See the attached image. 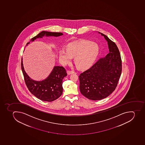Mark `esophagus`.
<instances>
[{
	"label": "esophagus",
	"instance_id": "esophagus-1",
	"mask_svg": "<svg viewBox=\"0 0 145 145\" xmlns=\"http://www.w3.org/2000/svg\"><path fill=\"white\" fill-rule=\"evenodd\" d=\"M67 73L68 75H70V74L74 73V72L73 71H71V70H68L67 71Z\"/></svg>",
	"mask_w": 145,
	"mask_h": 145
}]
</instances>
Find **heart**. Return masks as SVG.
I'll return each mask as SVG.
<instances>
[{
  "instance_id": "b5f03b06",
  "label": "heart",
  "mask_w": 145,
  "mask_h": 145,
  "mask_svg": "<svg viewBox=\"0 0 145 145\" xmlns=\"http://www.w3.org/2000/svg\"><path fill=\"white\" fill-rule=\"evenodd\" d=\"M67 49L59 51L60 61L64 64L71 61L74 56V63L77 67H88L94 61L98 55L99 47L97 44L88 40L72 42L67 45Z\"/></svg>"
}]
</instances>
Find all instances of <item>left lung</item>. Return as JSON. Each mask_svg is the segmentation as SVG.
<instances>
[{"instance_id":"left-lung-1","label":"left lung","mask_w":145,"mask_h":145,"mask_svg":"<svg viewBox=\"0 0 145 145\" xmlns=\"http://www.w3.org/2000/svg\"><path fill=\"white\" fill-rule=\"evenodd\" d=\"M101 34L107 41L109 53L79 76L81 93L94 101L101 100L112 94L122 72V60L118 48L105 34Z\"/></svg>"}]
</instances>
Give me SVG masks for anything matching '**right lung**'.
<instances>
[{
    "instance_id": "add662e5",
    "label": "right lung",
    "mask_w": 145,
    "mask_h": 145,
    "mask_svg": "<svg viewBox=\"0 0 145 145\" xmlns=\"http://www.w3.org/2000/svg\"><path fill=\"white\" fill-rule=\"evenodd\" d=\"M45 35L46 36L58 37L63 34L61 33L42 31L32 38L31 41H33L37 38H42ZM29 43H27L26 45ZM21 68L28 90L37 98L43 101L51 102L56 100L62 95V80L67 76L64 67L62 66H55L49 77L41 81L33 80L27 75L23 67L22 58L21 61Z\"/></svg>"
}]
</instances>
